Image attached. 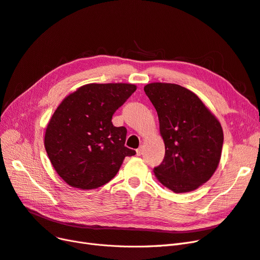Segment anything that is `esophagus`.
Instances as JSON below:
<instances>
[{"instance_id": "34e87169", "label": "esophagus", "mask_w": 260, "mask_h": 260, "mask_svg": "<svg viewBox=\"0 0 260 260\" xmlns=\"http://www.w3.org/2000/svg\"><path fill=\"white\" fill-rule=\"evenodd\" d=\"M143 154V147L141 146V147H139L138 149H137V155L138 156H141Z\"/></svg>"}]
</instances>
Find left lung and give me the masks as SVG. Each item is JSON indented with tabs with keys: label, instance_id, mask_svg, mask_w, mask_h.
<instances>
[{
	"label": "left lung",
	"instance_id": "8db88e82",
	"mask_svg": "<svg viewBox=\"0 0 260 260\" xmlns=\"http://www.w3.org/2000/svg\"><path fill=\"white\" fill-rule=\"evenodd\" d=\"M144 91L158 114L166 154L154 169L157 180L175 193L196 190L218 167L221 124L199 96L176 84L150 83Z\"/></svg>",
	"mask_w": 260,
	"mask_h": 260
}]
</instances>
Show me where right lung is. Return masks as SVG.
<instances>
[{
  "mask_svg": "<svg viewBox=\"0 0 260 260\" xmlns=\"http://www.w3.org/2000/svg\"><path fill=\"white\" fill-rule=\"evenodd\" d=\"M137 90L124 83L87 84L67 95L49 119L44 145L58 175L79 189H95L117 174L127 156V129L112 116Z\"/></svg>",
  "mask_w": 260,
  "mask_h": 260,
  "instance_id": "add662e5",
  "label": "right lung"
}]
</instances>
